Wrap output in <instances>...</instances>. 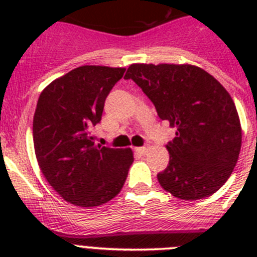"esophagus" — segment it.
Returning a JSON list of instances; mask_svg holds the SVG:
<instances>
[{
    "instance_id": "34e87169",
    "label": "esophagus",
    "mask_w": 257,
    "mask_h": 257,
    "mask_svg": "<svg viewBox=\"0 0 257 257\" xmlns=\"http://www.w3.org/2000/svg\"><path fill=\"white\" fill-rule=\"evenodd\" d=\"M149 148L148 147H142V148H136V152L139 154H142V156H145V154L148 153Z\"/></svg>"
}]
</instances>
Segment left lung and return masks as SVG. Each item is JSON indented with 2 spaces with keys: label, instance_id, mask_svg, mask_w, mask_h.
<instances>
[{
  "label": "left lung",
  "instance_id": "1",
  "mask_svg": "<svg viewBox=\"0 0 257 257\" xmlns=\"http://www.w3.org/2000/svg\"><path fill=\"white\" fill-rule=\"evenodd\" d=\"M152 100L176 133L166 148L169 166L161 187L185 201L206 198L225 184L237 165L242 127L224 86L190 64H131L124 74Z\"/></svg>",
  "mask_w": 257,
  "mask_h": 257
}]
</instances>
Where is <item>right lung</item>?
Wrapping results in <instances>:
<instances>
[{
	"mask_svg": "<svg viewBox=\"0 0 257 257\" xmlns=\"http://www.w3.org/2000/svg\"><path fill=\"white\" fill-rule=\"evenodd\" d=\"M126 68L82 65L41 92L33 117V143L45 179L67 202L101 206L121 192L134 162L130 148L96 147L90 128Z\"/></svg>",
	"mask_w": 257,
	"mask_h": 257,
	"instance_id": "add662e5",
	"label": "right lung"
}]
</instances>
